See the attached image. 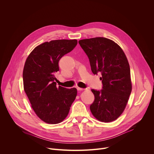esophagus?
Masks as SVG:
<instances>
[{
  "label": "esophagus",
  "mask_w": 154,
  "mask_h": 154,
  "mask_svg": "<svg viewBox=\"0 0 154 154\" xmlns=\"http://www.w3.org/2000/svg\"><path fill=\"white\" fill-rule=\"evenodd\" d=\"M77 90H78V91H83V90H85V89H83V88H79V87H77Z\"/></svg>",
  "instance_id": "34e87169"
}]
</instances>
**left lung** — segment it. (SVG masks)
I'll use <instances>...</instances> for the list:
<instances>
[{
	"mask_svg": "<svg viewBox=\"0 0 154 154\" xmlns=\"http://www.w3.org/2000/svg\"><path fill=\"white\" fill-rule=\"evenodd\" d=\"M79 43L89 58L93 73L102 74V90H91L95 99L90 110L98 121L112 122L123 113L132 88L127 58L118 44L106 38L84 39Z\"/></svg>",
	"mask_w": 154,
	"mask_h": 154,
	"instance_id": "1",
	"label": "left lung"
}]
</instances>
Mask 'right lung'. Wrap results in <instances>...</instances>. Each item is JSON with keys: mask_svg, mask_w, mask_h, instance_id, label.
I'll return each mask as SVG.
<instances>
[{"mask_svg": "<svg viewBox=\"0 0 154 154\" xmlns=\"http://www.w3.org/2000/svg\"><path fill=\"white\" fill-rule=\"evenodd\" d=\"M77 45V39H57L36 46L23 69L24 90L38 117L48 124L62 122L68 116L77 91L56 85L60 58Z\"/></svg>", "mask_w": 154, "mask_h": 154, "instance_id": "right-lung-1", "label": "right lung"}]
</instances>
